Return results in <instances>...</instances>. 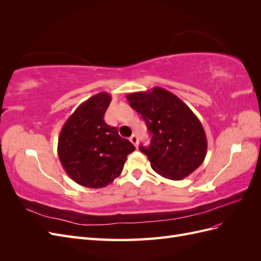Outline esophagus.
<instances>
[{
  "mask_svg": "<svg viewBox=\"0 0 261 261\" xmlns=\"http://www.w3.org/2000/svg\"><path fill=\"white\" fill-rule=\"evenodd\" d=\"M129 140L132 141V144L135 147L138 146V137H137V135H135V134H133V135L129 137Z\"/></svg>",
  "mask_w": 261,
  "mask_h": 261,
  "instance_id": "obj_1",
  "label": "esophagus"
}]
</instances>
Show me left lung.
<instances>
[{
  "label": "left lung",
  "instance_id": "8db88e82",
  "mask_svg": "<svg viewBox=\"0 0 261 261\" xmlns=\"http://www.w3.org/2000/svg\"><path fill=\"white\" fill-rule=\"evenodd\" d=\"M129 106L137 111L151 134L148 148L140 146L158 174L179 180L199 168L207 154V137L198 117L174 93L160 87L128 93Z\"/></svg>",
  "mask_w": 261,
  "mask_h": 261
}]
</instances>
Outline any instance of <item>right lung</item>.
I'll list each match as a JSON object with an SVG mask.
<instances>
[{
  "label": "right lung",
  "mask_w": 261,
  "mask_h": 261,
  "mask_svg": "<svg viewBox=\"0 0 261 261\" xmlns=\"http://www.w3.org/2000/svg\"><path fill=\"white\" fill-rule=\"evenodd\" d=\"M112 98L108 92L90 97L78 107L61 129L58 153L62 167L77 184L102 188L120 176L127 155L135 150L105 122Z\"/></svg>",
  "instance_id": "obj_1"
}]
</instances>
